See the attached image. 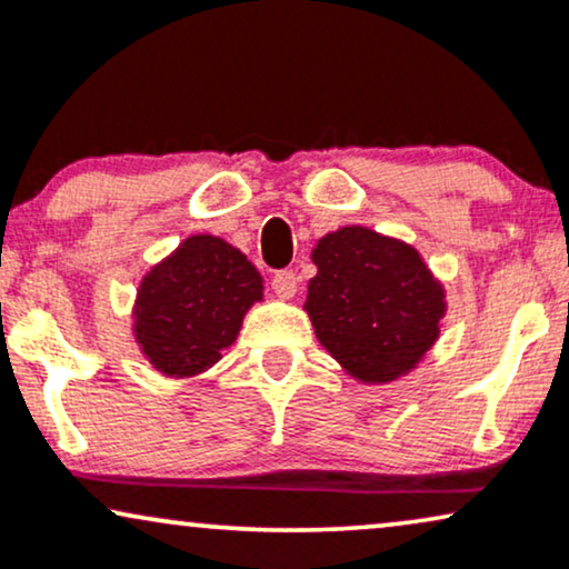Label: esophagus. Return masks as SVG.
Here are the masks:
<instances>
[{
    "label": "esophagus",
    "instance_id": "34e87169",
    "mask_svg": "<svg viewBox=\"0 0 569 569\" xmlns=\"http://www.w3.org/2000/svg\"><path fill=\"white\" fill-rule=\"evenodd\" d=\"M271 290H274L279 298H284V300L295 298V292H298V277H295V271H290V269L277 271V274L271 277Z\"/></svg>",
    "mask_w": 569,
    "mask_h": 569
}]
</instances>
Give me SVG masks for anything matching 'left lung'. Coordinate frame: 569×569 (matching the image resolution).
<instances>
[{
	"label": "left lung",
	"instance_id": "1",
	"mask_svg": "<svg viewBox=\"0 0 569 569\" xmlns=\"http://www.w3.org/2000/svg\"><path fill=\"white\" fill-rule=\"evenodd\" d=\"M306 311L329 356L360 381L408 373L437 342L445 290L418 250L366 227H342L313 250Z\"/></svg>",
	"mask_w": 569,
	"mask_h": 569
}]
</instances>
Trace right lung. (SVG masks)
Instances as JSON below:
<instances>
[{
    "label": "right lung",
    "instance_id": "1",
    "mask_svg": "<svg viewBox=\"0 0 569 569\" xmlns=\"http://www.w3.org/2000/svg\"><path fill=\"white\" fill-rule=\"evenodd\" d=\"M261 290V277L238 248L193 234L140 284L138 345L161 373H201L234 342Z\"/></svg>",
    "mask_w": 569,
    "mask_h": 569
}]
</instances>
